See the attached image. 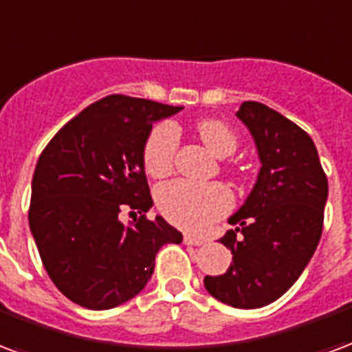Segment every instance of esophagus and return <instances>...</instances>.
<instances>
[{
	"instance_id": "esophagus-1",
	"label": "esophagus",
	"mask_w": 352,
	"mask_h": 352,
	"mask_svg": "<svg viewBox=\"0 0 352 352\" xmlns=\"http://www.w3.org/2000/svg\"><path fill=\"white\" fill-rule=\"evenodd\" d=\"M183 242L184 244H188V246H201L205 241H203V239H197V236L194 235H184Z\"/></svg>"
}]
</instances>
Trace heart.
Masks as SVG:
<instances>
[{
	"label": "heart",
	"instance_id": "obj_1",
	"mask_svg": "<svg viewBox=\"0 0 352 352\" xmlns=\"http://www.w3.org/2000/svg\"><path fill=\"white\" fill-rule=\"evenodd\" d=\"M196 132L207 149L218 158L233 155L239 147L235 130L220 119H203ZM179 132L175 124L158 123L153 126L143 145V168L155 179L168 177L175 168ZM233 205L229 190L220 183L175 181L158 190L156 207L168 222L188 231H203L222 218Z\"/></svg>",
	"mask_w": 352,
	"mask_h": 352
}]
</instances>
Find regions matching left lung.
Listing matches in <instances>:
<instances>
[{"label":"left lung","mask_w":352,"mask_h":352,"mask_svg":"<svg viewBox=\"0 0 352 352\" xmlns=\"http://www.w3.org/2000/svg\"><path fill=\"white\" fill-rule=\"evenodd\" d=\"M236 117L256 140L257 183L220 239L233 254L226 274L205 276V289L233 308H263L287 291L319 244L329 179L314 140L261 102H242Z\"/></svg>","instance_id":"obj_1"}]
</instances>
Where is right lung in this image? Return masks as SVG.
I'll return each instance as SVG.
<instances>
[{"mask_svg": "<svg viewBox=\"0 0 352 352\" xmlns=\"http://www.w3.org/2000/svg\"><path fill=\"white\" fill-rule=\"evenodd\" d=\"M181 106L110 95L72 117L38 156L30 228L50 280L69 300L110 309L151 280L164 244L183 235L153 207L143 145L153 123ZM123 210L140 214L130 226Z\"/></svg>", "mask_w": 352, "mask_h": 352, "instance_id": "1", "label": "right lung"}]
</instances>
